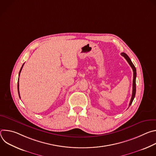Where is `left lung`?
<instances>
[{"mask_svg": "<svg viewBox=\"0 0 156 156\" xmlns=\"http://www.w3.org/2000/svg\"><path fill=\"white\" fill-rule=\"evenodd\" d=\"M121 55L125 57V58L126 60V61L128 62V63H129V65H130V66L131 67V69H133V93H132V96L131 98V101L129 104V107L131 105V104L133 102V99H134L135 97V94H136V68L135 65H133V63H132V62L131 61L130 58H129V57L124 52L121 53Z\"/></svg>", "mask_w": 156, "mask_h": 156, "instance_id": "8db88e82", "label": "left lung"}]
</instances>
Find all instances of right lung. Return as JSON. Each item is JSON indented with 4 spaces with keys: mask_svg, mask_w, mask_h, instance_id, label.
<instances>
[{
    "mask_svg": "<svg viewBox=\"0 0 156 156\" xmlns=\"http://www.w3.org/2000/svg\"><path fill=\"white\" fill-rule=\"evenodd\" d=\"M23 65H24V63H23V65H22L21 68V69H20V73H19V76H20V72H21V70H22V68H23ZM18 95H19V96H20V93H19V78H18Z\"/></svg>",
    "mask_w": 156,
    "mask_h": 156,
    "instance_id": "obj_1",
    "label": "right lung"
}]
</instances>
